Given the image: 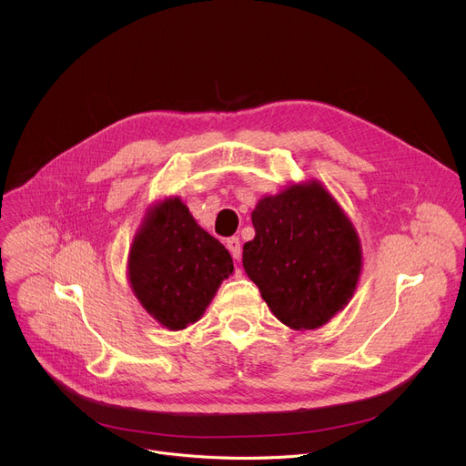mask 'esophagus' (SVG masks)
Listing matches in <instances>:
<instances>
[{"instance_id":"1","label":"esophagus","mask_w":466,"mask_h":466,"mask_svg":"<svg viewBox=\"0 0 466 466\" xmlns=\"http://www.w3.org/2000/svg\"><path fill=\"white\" fill-rule=\"evenodd\" d=\"M227 248H228V251H230V255L238 260L239 257H241V246H239V238H228L227 239Z\"/></svg>"}]
</instances>
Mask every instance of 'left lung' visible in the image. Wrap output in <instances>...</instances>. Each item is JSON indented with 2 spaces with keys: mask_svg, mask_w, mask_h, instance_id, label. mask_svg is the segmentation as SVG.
<instances>
[{
  "mask_svg": "<svg viewBox=\"0 0 466 466\" xmlns=\"http://www.w3.org/2000/svg\"><path fill=\"white\" fill-rule=\"evenodd\" d=\"M251 218L255 239L241 262L268 308L290 329L325 325L353 297L360 274L350 218L319 183L266 196Z\"/></svg>",
  "mask_w": 466,
  "mask_h": 466,
  "instance_id": "obj_1",
  "label": "left lung"
}]
</instances>
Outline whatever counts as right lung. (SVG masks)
<instances>
[{
    "mask_svg": "<svg viewBox=\"0 0 466 466\" xmlns=\"http://www.w3.org/2000/svg\"><path fill=\"white\" fill-rule=\"evenodd\" d=\"M128 266L137 300L169 330L198 321L234 270L223 243L196 225L179 198L158 204L147 217Z\"/></svg>",
    "mask_w": 466,
    "mask_h": 466,
    "instance_id": "right-lung-1",
    "label": "right lung"
}]
</instances>
